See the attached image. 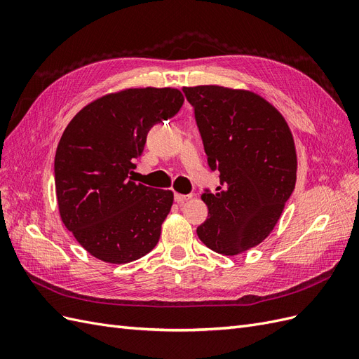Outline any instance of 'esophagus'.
Listing matches in <instances>:
<instances>
[{"label": "esophagus", "mask_w": 359, "mask_h": 359, "mask_svg": "<svg viewBox=\"0 0 359 359\" xmlns=\"http://www.w3.org/2000/svg\"><path fill=\"white\" fill-rule=\"evenodd\" d=\"M175 202H178V203H184L186 201H189V199H191L193 198V194H182V193H175Z\"/></svg>", "instance_id": "34e87169"}]
</instances>
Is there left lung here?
<instances>
[{
    "mask_svg": "<svg viewBox=\"0 0 359 359\" xmlns=\"http://www.w3.org/2000/svg\"><path fill=\"white\" fill-rule=\"evenodd\" d=\"M211 170L220 172L215 193L205 190L208 219L199 240L235 256L262 243L274 229L297 182V151L290 128L276 107L245 90L219 85L184 86Z\"/></svg>",
    "mask_w": 359,
    "mask_h": 359,
    "instance_id": "1",
    "label": "left lung"
}]
</instances>
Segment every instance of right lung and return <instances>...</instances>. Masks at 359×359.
Returning <instances> with one entry per match:
<instances>
[{
	"label": "right lung",
	"mask_w": 359,
	"mask_h": 359,
	"mask_svg": "<svg viewBox=\"0 0 359 359\" xmlns=\"http://www.w3.org/2000/svg\"><path fill=\"white\" fill-rule=\"evenodd\" d=\"M182 103L175 88H128L86 104L64 130L53 165L61 220L103 262H133L158 243L173 193L128 175L151 127Z\"/></svg>",
	"instance_id": "1"
}]
</instances>
